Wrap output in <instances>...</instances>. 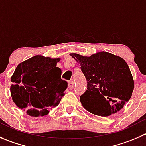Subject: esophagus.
<instances>
[{
  "instance_id": "34e87169",
  "label": "esophagus",
  "mask_w": 146,
  "mask_h": 146,
  "mask_svg": "<svg viewBox=\"0 0 146 146\" xmlns=\"http://www.w3.org/2000/svg\"><path fill=\"white\" fill-rule=\"evenodd\" d=\"M74 87V82L72 81V80H71V81L69 82V88L70 89V90H72Z\"/></svg>"
}]
</instances>
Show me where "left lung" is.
I'll list each match as a JSON object with an SVG mask.
<instances>
[{
  "mask_svg": "<svg viewBox=\"0 0 146 146\" xmlns=\"http://www.w3.org/2000/svg\"><path fill=\"white\" fill-rule=\"evenodd\" d=\"M81 64L87 90L80 96L84 108L100 116H109L123 108L131 98L134 81L125 61L102 51L90 57L70 54Z\"/></svg>",
  "mask_w": 146,
  "mask_h": 146,
  "instance_id": "8db88e82",
  "label": "left lung"
}]
</instances>
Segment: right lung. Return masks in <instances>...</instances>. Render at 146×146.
Returning <instances> with one entry per match:
<instances>
[{"mask_svg":"<svg viewBox=\"0 0 146 146\" xmlns=\"http://www.w3.org/2000/svg\"><path fill=\"white\" fill-rule=\"evenodd\" d=\"M59 61L35 56L19 64L15 69L11 77L12 99L29 115H46L64 95L68 83L61 78L62 70L56 66Z\"/></svg>","mask_w":146,"mask_h":146,"instance_id":"1","label":"right lung"}]
</instances>
